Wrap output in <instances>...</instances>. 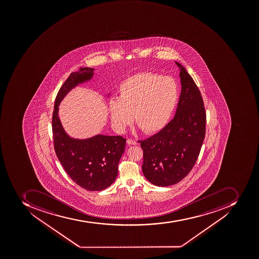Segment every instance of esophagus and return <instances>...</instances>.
<instances>
[{"label": "esophagus", "mask_w": 259, "mask_h": 259, "mask_svg": "<svg viewBox=\"0 0 259 259\" xmlns=\"http://www.w3.org/2000/svg\"><path fill=\"white\" fill-rule=\"evenodd\" d=\"M126 143H127V145H138V142H137V141H133V140H132V139H127V140H126Z\"/></svg>", "instance_id": "obj_1"}]
</instances>
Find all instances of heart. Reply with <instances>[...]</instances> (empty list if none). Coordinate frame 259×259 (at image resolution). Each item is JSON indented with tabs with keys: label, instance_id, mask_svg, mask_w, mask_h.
<instances>
[{
	"label": "heart",
	"instance_id": "obj_1",
	"mask_svg": "<svg viewBox=\"0 0 259 259\" xmlns=\"http://www.w3.org/2000/svg\"><path fill=\"white\" fill-rule=\"evenodd\" d=\"M179 99L174 79L153 72H140L125 79L118 89V99L109 103L110 119L119 133L133 122L146 134L157 133L172 115Z\"/></svg>",
	"mask_w": 259,
	"mask_h": 259
}]
</instances>
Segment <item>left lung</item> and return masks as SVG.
Returning <instances> with one entry per match:
<instances>
[{
    "label": "left lung",
    "instance_id": "left-lung-1",
    "mask_svg": "<svg viewBox=\"0 0 259 259\" xmlns=\"http://www.w3.org/2000/svg\"><path fill=\"white\" fill-rule=\"evenodd\" d=\"M182 91L175 118L158 133L141 141L143 174L157 187L177 184L196 162L206 132V112L200 91L179 64Z\"/></svg>",
    "mask_w": 259,
    "mask_h": 259
}]
</instances>
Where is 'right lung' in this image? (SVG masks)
I'll return each instance as SVG.
<instances>
[{
  "label": "right lung",
  "mask_w": 259,
  "mask_h": 259,
  "mask_svg": "<svg viewBox=\"0 0 259 259\" xmlns=\"http://www.w3.org/2000/svg\"><path fill=\"white\" fill-rule=\"evenodd\" d=\"M93 75L94 68H80L68 76L56 95L52 126L55 152L64 170L80 187L98 191L110 187L116 179L126 139L103 135L73 139L65 133L58 116V106L65 95L77 84L91 80Z\"/></svg>",
  "instance_id": "right-lung-1"
}]
</instances>
